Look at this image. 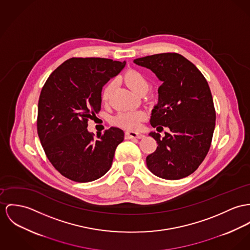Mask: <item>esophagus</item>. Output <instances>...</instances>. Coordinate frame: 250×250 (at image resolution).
I'll return each instance as SVG.
<instances>
[{"instance_id": "34e87169", "label": "esophagus", "mask_w": 250, "mask_h": 250, "mask_svg": "<svg viewBox=\"0 0 250 250\" xmlns=\"http://www.w3.org/2000/svg\"><path fill=\"white\" fill-rule=\"evenodd\" d=\"M125 138L126 139H132V138H138V139H142L144 138V135L140 132H135V131H126L125 132Z\"/></svg>"}]
</instances>
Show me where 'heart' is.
Listing matches in <instances>:
<instances>
[{
  "label": "heart",
  "instance_id": "b5f03b06",
  "mask_svg": "<svg viewBox=\"0 0 250 250\" xmlns=\"http://www.w3.org/2000/svg\"><path fill=\"white\" fill-rule=\"evenodd\" d=\"M125 82L132 89L136 94H139L142 90L148 89V82L146 77L138 71H129L125 75ZM115 81L112 80L107 83L102 92V99L104 102H107L112 95L115 87ZM146 119V113L142 110L136 111H124L119 112L112 119V123L125 129H136L140 126L141 123Z\"/></svg>",
  "mask_w": 250,
  "mask_h": 250
}]
</instances>
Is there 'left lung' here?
I'll use <instances>...</instances> for the list:
<instances>
[{
  "mask_svg": "<svg viewBox=\"0 0 250 250\" xmlns=\"http://www.w3.org/2000/svg\"><path fill=\"white\" fill-rule=\"evenodd\" d=\"M135 63L153 71L162 81L159 102L150 125L165 137L151 132L157 149L146 157V166L156 176L179 180L192 174L211 146L216 111L209 85L190 61L175 52L135 59Z\"/></svg>",
  "mask_w": 250,
  "mask_h": 250,
  "instance_id": "left-lung-1",
  "label": "left lung"
}]
</instances>
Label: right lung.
Returning a JSON list of instances; mask_svg holds the SVG:
<instances>
[{
  "instance_id": "obj_1",
  "label": "right lung",
  "mask_w": 250,
  "mask_h": 250,
  "mask_svg": "<svg viewBox=\"0 0 250 250\" xmlns=\"http://www.w3.org/2000/svg\"><path fill=\"white\" fill-rule=\"evenodd\" d=\"M125 65V62L105 58H70L49 75L42 88L39 138L52 166L71 181L92 182L111 167L124 131L110 127L94 139L87 122L101 110L103 86Z\"/></svg>"
}]
</instances>
